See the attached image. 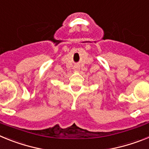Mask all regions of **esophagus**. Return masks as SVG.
<instances>
[{
    "mask_svg": "<svg viewBox=\"0 0 149 149\" xmlns=\"http://www.w3.org/2000/svg\"><path fill=\"white\" fill-rule=\"evenodd\" d=\"M74 70H75V71H78V70H79L78 66H74Z\"/></svg>",
    "mask_w": 149,
    "mask_h": 149,
    "instance_id": "34e87169",
    "label": "esophagus"
}]
</instances>
